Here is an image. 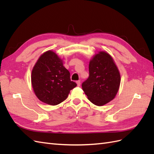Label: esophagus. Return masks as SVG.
<instances>
[{
	"instance_id": "esophagus-1",
	"label": "esophagus",
	"mask_w": 154,
	"mask_h": 154,
	"mask_svg": "<svg viewBox=\"0 0 154 154\" xmlns=\"http://www.w3.org/2000/svg\"><path fill=\"white\" fill-rule=\"evenodd\" d=\"M76 83H77V85H78V87H80V83H81L80 80H78V81H76Z\"/></svg>"
}]
</instances>
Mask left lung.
Wrapping results in <instances>:
<instances>
[{
	"label": "left lung",
	"instance_id": "obj_1",
	"mask_svg": "<svg viewBox=\"0 0 154 154\" xmlns=\"http://www.w3.org/2000/svg\"><path fill=\"white\" fill-rule=\"evenodd\" d=\"M89 76L82 83L88 100L102 106L112 100L119 90L121 77L111 56L104 51L96 54L88 66Z\"/></svg>",
	"mask_w": 154,
	"mask_h": 154
}]
</instances>
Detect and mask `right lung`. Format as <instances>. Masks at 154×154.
Wrapping results in <instances>:
<instances>
[{
    "label": "right lung",
    "instance_id": "1",
    "mask_svg": "<svg viewBox=\"0 0 154 154\" xmlns=\"http://www.w3.org/2000/svg\"><path fill=\"white\" fill-rule=\"evenodd\" d=\"M31 83L35 94L44 103L57 105L68 97L76 87L62 60L52 51H46L37 60L32 70Z\"/></svg>",
    "mask_w": 154,
    "mask_h": 154
}]
</instances>
